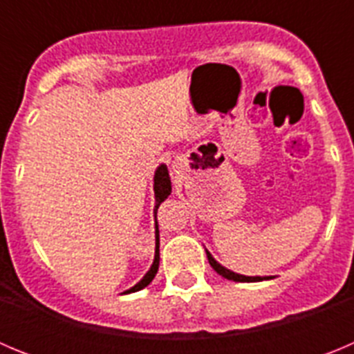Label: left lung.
I'll list each match as a JSON object with an SVG mask.
<instances>
[{
  "label": "left lung",
  "mask_w": 354,
  "mask_h": 354,
  "mask_svg": "<svg viewBox=\"0 0 354 354\" xmlns=\"http://www.w3.org/2000/svg\"><path fill=\"white\" fill-rule=\"evenodd\" d=\"M205 253H207V261L209 264L212 266V270H214L218 274H221L223 278H227V280H234V282H262V280H271V278H273V277H246V274L234 273V271L227 270L225 266H221L220 262L216 261L209 250H205Z\"/></svg>",
  "instance_id": "obj_1"
}]
</instances>
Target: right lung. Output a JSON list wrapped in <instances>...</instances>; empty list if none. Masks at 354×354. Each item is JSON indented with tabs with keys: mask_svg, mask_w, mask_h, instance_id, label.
Here are the masks:
<instances>
[{
	"mask_svg": "<svg viewBox=\"0 0 354 354\" xmlns=\"http://www.w3.org/2000/svg\"><path fill=\"white\" fill-rule=\"evenodd\" d=\"M171 193V180H170V175H168V168L165 162H161L154 171V198H156V205H154V216L158 214V209L161 205V202L168 198V195ZM158 268H159V230H158V225H156V252H154V261H152V266L149 268L143 278L140 280L138 283L131 289L126 290V294L129 292H136V290H142L143 287L149 286L152 280H154L156 273H158Z\"/></svg>",
	"mask_w": 354,
	"mask_h": 354,
	"instance_id": "1",
	"label": "right lung"
}]
</instances>
